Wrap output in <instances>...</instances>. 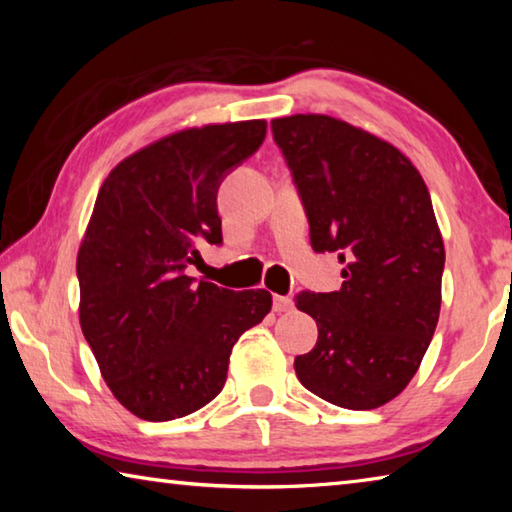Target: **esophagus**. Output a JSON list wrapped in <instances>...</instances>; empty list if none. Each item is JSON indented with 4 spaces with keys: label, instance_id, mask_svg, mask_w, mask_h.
<instances>
[{
    "label": "esophagus",
    "instance_id": "esophagus-1",
    "mask_svg": "<svg viewBox=\"0 0 512 512\" xmlns=\"http://www.w3.org/2000/svg\"><path fill=\"white\" fill-rule=\"evenodd\" d=\"M273 309L277 314H282V311H291L293 300L289 296H273Z\"/></svg>",
    "mask_w": 512,
    "mask_h": 512
}]
</instances>
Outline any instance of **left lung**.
I'll use <instances>...</instances> for the list:
<instances>
[{
    "mask_svg": "<svg viewBox=\"0 0 512 512\" xmlns=\"http://www.w3.org/2000/svg\"><path fill=\"white\" fill-rule=\"evenodd\" d=\"M271 128L305 201L311 246L343 264L339 291L296 300L318 343L293 368L327 402L377 409L409 386L438 325L445 244L429 189L400 149L343 119L309 112Z\"/></svg>",
    "mask_w": 512,
    "mask_h": 512,
    "instance_id": "obj_1",
    "label": "left lung"
}]
</instances>
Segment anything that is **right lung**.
Here are the masks:
<instances>
[{
    "instance_id": "obj_1",
    "label": "right lung",
    "mask_w": 512,
    "mask_h": 512,
    "mask_svg": "<svg viewBox=\"0 0 512 512\" xmlns=\"http://www.w3.org/2000/svg\"><path fill=\"white\" fill-rule=\"evenodd\" d=\"M264 137V119L185 128L103 180L76 255L79 320L110 393L137 418H183L214 400L232 345L271 311L266 289L185 275L203 241H223L216 189L225 171Z\"/></svg>"
}]
</instances>
